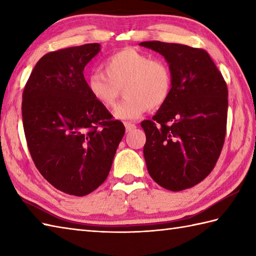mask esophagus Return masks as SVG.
Returning a JSON list of instances; mask_svg holds the SVG:
<instances>
[{
    "label": "esophagus",
    "instance_id": "1",
    "mask_svg": "<svg viewBox=\"0 0 256 256\" xmlns=\"http://www.w3.org/2000/svg\"><path fill=\"white\" fill-rule=\"evenodd\" d=\"M124 125H125V128H126V132H131L134 128H136V125L131 122H125Z\"/></svg>",
    "mask_w": 256,
    "mask_h": 256
}]
</instances>
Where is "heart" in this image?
Here are the masks:
<instances>
[{
  "label": "heart",
  "mask_w": 256,
  "mask_h": 256,
  "mask_svg": "<svg viewBox=\"0 0 256 256\" xmlns=\"http://www.w3.org/2000/svg\"><path fill=\"white\" fill-rule=\"evenodd\" d=\"M104 72L94 70L86 77L91 96L106 108L116 104L124 89L125 100L114 108L118 120L133 121L148 108H158L172 90V72L162 59L133 48H125L108 56L103 62Z\"/></svg>",
  "instance_id": "obj_1"
}]
</instances>
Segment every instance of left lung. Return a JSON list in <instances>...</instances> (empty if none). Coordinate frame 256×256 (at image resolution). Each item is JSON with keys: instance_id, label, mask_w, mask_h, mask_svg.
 <instances>
[{"instance_id": "obj_1", "label": "left lung", "mask_w": 256, "mask_h": 256, "mask_svg": "<svg viewBox=\"0 0 256 256\" xmlns=\"http://www.w3.org/2000/svg\"><path fill=\"white\" fill-rule=\"evenodd\" d=\"M164 56L172 72L167 101L140 123L150 177L172 192L194 187L216 166L224 143L228 88L209 54L186 45L143 42Z\"/></svg>"}]
</instances>
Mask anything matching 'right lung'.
Listing matches in <instances>:
<instances>
[{
    "label": "right lung",
    "mask_w": 256,
    "mask_h": 256,
    "mask_svg": "<svg viewBox=\"0 0 256 256\" xmlns=\"http://www.w3.org/2000/svg\"><path fill=\"white\" fill-rule=\"evenodd\" d=\"M100 47L94 42L46 54L32 69L22 102L37 170L54 187L78 197L106 180L125 133L86 86L84 67Z\"/></svg>",
    "instance_id": "1"
}]
</instances>
